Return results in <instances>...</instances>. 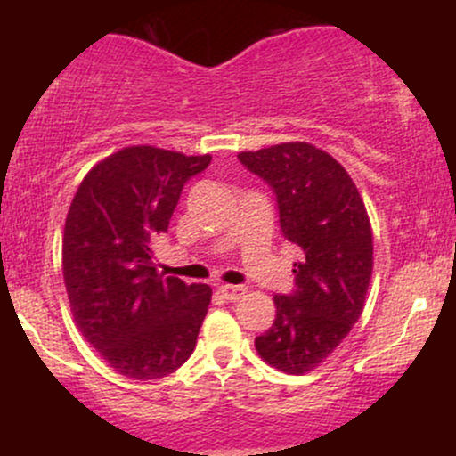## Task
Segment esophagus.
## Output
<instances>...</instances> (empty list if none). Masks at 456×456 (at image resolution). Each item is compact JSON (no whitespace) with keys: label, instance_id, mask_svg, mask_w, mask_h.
<instances>
[{"label":"esophagus","instance_id":"34e87169","mask_svg":"<svg viewBox=\"0 0 456 456\" xmlns=\"http://www.w3.org/2000/svg\"><path fill=\"white\" fill-rule=\"evenodd\" d=\"M218 291H221V294L227 297V300L238 302V300H242V297H244L246 287H242V285H221V287H218Z\"/></svg>","mask_w":456,"mask_h":456}]
</instances>
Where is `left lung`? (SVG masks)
Here are the masks:
<instances>
[{
  "instance_id": "obj_1",
  "label": "left lung",
  "mask_w": 456,
  "mask_h": 456,
  "mask_svg": "<svg viewBox=\"0 0 456 456\" xmlns=\"http://www.w3.org/2000/svg\"><path fill=\"white\" fill-rule=\"evenodd\" d=\"M238 159L274 188L282 233L302 248L296 291L274 296L276 319L255 349L282 373L305 375L326 362L364 311L373 274L369 214L341 162L306 141Z\"/></svg>"
}]
</instances>
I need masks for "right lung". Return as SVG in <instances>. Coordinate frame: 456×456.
Returning <instances> with one entry per match:
<instances>
[{
    "mask_svg": "<svg viewBox=\"0 0 456 456\" xmlns=\"http://www.w3.org/2000/svg\"><path fill=\"white\" fill-rule=\"evenodd\" d=\"M210 160L128 145L96 162L70 203L61 272L72 317L124 378H165L195 349L212 289L162 279L151 244L169 227L186 180Z\"/></svg>",
    "mask_w": 456,
    "mask_h": 456,
    "instance_id": "obj_1",
    "label": "right lung"
}]
</instances>
